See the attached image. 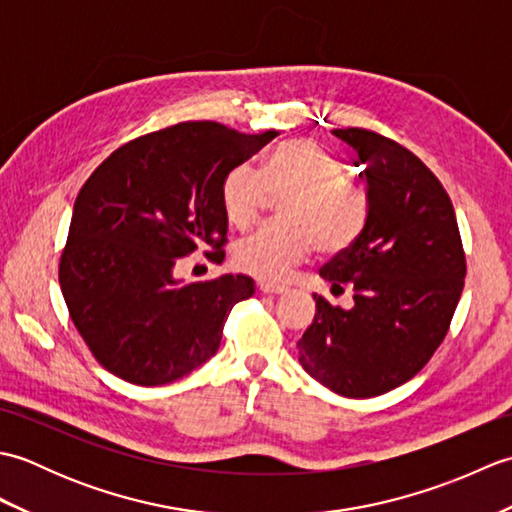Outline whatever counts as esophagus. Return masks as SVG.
I'll use <instances>...</instances> for the list:
<instances>
[{"instance_id":"esophagus-1","label":"esophagus","mask_w":512,"mask_h":512,"mask_svg":"<svg viewBox=\"0 0 512 512\" xmlns=\"http://www.w3.org/2000/svg\"><path fill=\"white\" fill-rule=\"evenodd\" d=\"M257 286H259V290L264 292V295H281V292L288 290L286 286L275 284V281H268V279H262Z\"/></svg>"}]
</instances>
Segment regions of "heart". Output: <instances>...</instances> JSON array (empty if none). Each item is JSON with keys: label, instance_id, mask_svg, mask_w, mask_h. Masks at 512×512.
I'll return each mask as SVG.
<instances>
[{"label": "heart", "instance_id": "b5f03b06", "mask_svg": "<svg viewBox=\"0 0 512 512\" xmlns=\"http://www.w3.org/2000/svg\"><path fill=\"white\" fill-rule=\"evenodd\" d=\"M292 193L281 204L284 222L239 242L235 266L248 275L284 281L314 248L325 255L350 248L365 226V200L345 184V169L308 138L281 145L262 171L239 165L222 184V209L237 231L262 217L270 195Z\"/></svg>", "mask_w": 512, "mask_h": 512}]
</instances>
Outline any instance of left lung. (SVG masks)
I'll list each match as a JSON object with an SVG mask.
<instances>
[{
    "label": "left lung",
    "mask_w": 512,
    "mask_h": 512,
    "mask_svg": "<svg viewBox=\"0 0 512 512\" xmlns=\"http://www.w3.org/2000/svg\"><path fill=\"white\" fill-rule=\"evenodd\" d=\"M367 182L356 242L319 275L354 288V308L314 295L317 314L297 343L299 363L345 398L387 394L429 363L449 332L466 259L451 198L409 149L369 129H334Z\"/></svg>",
    "instance_id": "left-lung-1"
}]
</instances>
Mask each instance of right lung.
I'll list each match as a JSON object with an SVG mask.
<instances>
[{
    "label": "right lung",
    "mask_w": 512,
    "mask_h": 512,
    "mask_svg": "<svg viewBox=\"0 0 512 512\" xmlns=\"http://www.w3.org/2000/svg\"><path fill=\"white\" fill-rule=\"evenodd\" d=\"M277 132L239 134L213 121L140 136L105 158L76 195L59 284L76 330L107 372L167 385L209 361L228 312L255 281L173 277L202 246L224 259L222 184Z\"/></svg>",
    "instance_id": "right-lung-1"
}]
</instances>
